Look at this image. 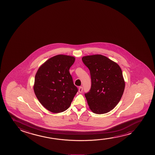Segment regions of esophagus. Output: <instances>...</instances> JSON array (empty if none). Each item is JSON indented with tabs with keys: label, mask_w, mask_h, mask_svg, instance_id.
<instances>
[{
	"label": "esophagus",
	"mask_w": 155,
	"mask_h": 155,
	"mask_svg": "<svg viewBox=\"0 0 155 155\" xmlns=\"http://www.w3.org/2000/svg\"><path fill=\"white\" fill-rule=\"evenodd\" d=\"M83 87H79V92L81 93H82V91H83Z\"/></svg>",
	"instance_id": "obj_1"
}]
</instances>
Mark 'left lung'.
<instances>
[{
    "label": "left lung",
    "mask_w": 155,
    "mask_h": 155,
    "mask_svg": "<svg viewBox=\"0 0 155 155\" xmlns=\"http://www.w3.org/2000/svg\"><path fill=\"white\" fill-rule=\"evenodd\" d=\"M91 76V88L85 94L91 110L102 114L109 112L119 103L125 88V81L120 67L101 54L82 58Z\"/></svg>",
    "instance_id": "obj_1"
}]
</instances>
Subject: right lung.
I'll list each match as a JSON object with an SVG mask.
<instances>
[{
    "label": "right lung",
    "instance_id": "1",
    "mask_svg": "<svg viewBox=\"0 0 155 155\" xmlns=\"http://www.w3.org/2000/svg\"><path fill=\"white\" fill-rule=\"evenodd\" d=\"M74 61L73 56L58 54L47 60L36 72L34 93L41 104L51 112L59 113L67 110L78 91L69 72Z\"/></svg>",
    "mask_w": 155,
    "mask_h": 155
}]
</instances>
